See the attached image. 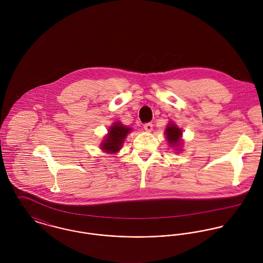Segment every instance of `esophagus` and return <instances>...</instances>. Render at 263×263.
Wrapping results in <instances>:
<instances>
[{"label":"esophagus","instance_id":"34e87169","mask_svg":"<svg viewBox=\"0 0 263 263\" xmlns=\"http://www.w3.org/2000/svg\"><path fill=\"white\" fill-rule=\"evenodd\" d=\"M144 128H145L146 132L150 133V132H152V129H153V123H152V122H147V123L144 125Z\"/></svg>","mask_w":263,"mask_h":263}]
</instances>
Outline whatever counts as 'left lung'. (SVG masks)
<instances>
[{
    "instance_id": "left-lung-1",
    "label": "left lung",
    "mask_w": 263,
    "mask_h": 263,
    "mask_svg": "<svg viewBox=\"0 0 263 263\" xmlns=\"http://www.w3.org/2000/svg\"><path fill=\"white\" fill-rule=\"evenodd\" d=\"M166 138L171 146H178L180 143V138H181V129H179L174 123H169L166 130H165Z\"/></svg>"
}]
</instances>
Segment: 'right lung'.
Here are the masks:
<instances>
[{
  "mask_svg": "<svg viewBox=\"0 0 263 263\" xmlns=\"http://www.w3.org/2000/svg\"><path fill=\"white\" fill-rule=\"evenodd\" d=\"M130 132V128L122 125L120 122H115L109 129V134L101 145V149L107 153H116L121 148L122 143Z\"/></svg>",
  "mask_w": 263,
  "mask_h": 263,
  "instance_id": "add662e5",
  "label": "right lung"
}]
</instances>
